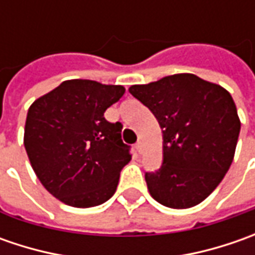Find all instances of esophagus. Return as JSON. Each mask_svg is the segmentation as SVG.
Segmentation results:
<instances>
[{
	"label": "esophagus",
	"instance_id": "esophagus-1",
	"mask_svg": "<svg viewBox=\"0 0 255 255\" xmlns=\"http://www.w3.org/2000/svg\"><path fill=\"white\" fill-rule=\"evenodd\" d=\"M136 150L139 153L143 152V143L142 142H137L136 143Z\"/></svg>",
	"mask_w": 255,
	"mask_h": 255
}]
</instances>
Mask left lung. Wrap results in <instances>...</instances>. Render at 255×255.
<instances>
[{
  "mask_svg": "<svg viewBox=\"0 0 255 255\" xmlns=\"http://www.w3.org/2000/svg\"><path fill=\"white\" fill-rule=\"evenodd\" d=\"M163 132V164L144 179L153 199L189 209L207 199L234 159L240 119L223 86L193 74H176L129 88Z\"/></svg>",
  "mask_w": 255,
  "mask_h": 255,
  "instance_id": "1",
  "label": "left lung"
}]
</instances>
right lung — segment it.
Returning <instances> with one entry per match:
<instances>
[{
	"label": "right lung",
	"instance_id": "obj_1",
	"mask_svg": "<svg viewBox=\"0 0 255 255\" xmlns=\"http://www.w3.org/2000/svg\"><path fill=\"white\" fill-rule=\"evenodd\" d=\"M123 93L121 85L71 79L29 106L28 159L42 186L65 204L88 209L115 194L132 156L122 140V123L108 122L103 113Z\"/></svg>",
	"mask_w": 255,
	"mask_h": 255
}]
</instances>
